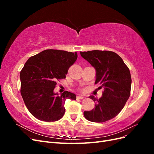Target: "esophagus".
<instances>
[{"mask_svg":"<svg viewBox=\"0 0 154 154\" xmlns=\"http://www.w3.org/2000/svg\"><path fill=\"white\" fill-rule=\"evenodd\" d=\"M77 99H83V98H84V97H83V96H81V95H78V96H77Z\"/></svg>","mask_w":154,"mask_h":154,"instance_id":"1","label":"esophagus"}]
</instances>
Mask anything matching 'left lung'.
Returning a JSON list of instances; mask_svg holds the SVG:
<instances>
[{
  "label": "left lung",
  "instance_id": "left-lung-1",
  "mask_svg": "<svg viewBox=\"0 0 154 154\" xmlns=\"http://www.w3.org/2000/svg\"><path fill=\"white\" fill-rule=\"evenodd\" d=\"M82 57L96 70L95 84L103 88L99 100L89 97L95 107L83 112L90 122L102 123L115 118L123 109L130 97L132 79L129 69L119 56L112 51L94 50L80 52Z\"/></svg>",
  "mask_w": 154,
  "mask_h": 154
}]
</instances>
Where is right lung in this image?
<instances>
[{"mask_svg":"<svg viewBox=\"0 0 154 154\" xmlns=\"http://www.w3.org/2000/svg\"><path fill=\"white\" fill-rule=\"evenodd\" d=\"M77 53L47 49L30 57L20 73V93L30 113L39 120L53 122L65 114V101L76 100V94L65 91L58 95L54 89L57 80L66 78Z\"/></svg>","mask_w":154,"mask_h":154,"instance_id":"add662e5","label":"right lung"}]
</instances>
